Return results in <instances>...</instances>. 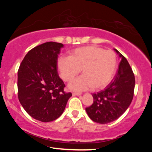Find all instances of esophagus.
I'll list each match as a JSON object with an SVG mask.
<instances>
[{"label":"esophagus","mask_w":152,"mask_h":152,"mask_svg":"<svg viewBox=\"0 0 152 152\" xmlns=\"http://www.w3.org/2000/svg\"><path fill=\"white\" fill-rule=\"evenodd\" d=\"M82 94V93H80V92H73L72 93V95L73 96H75V95H80Z\"/></svg>","instance_id":"obj_1"}]
</instances>
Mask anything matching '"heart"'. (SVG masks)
<instances>
[{
    "label": "heart",
    "instance_id": "obj_1",
    "mask_svg": "<svg viewBox=\"0 0 152 152\" xmlns=\"http://www.w3.org/2000/svg\"><path fill=\"white\" fill-rule=\"evenodd\" d=\"M57 65L64 82L72 80L82 69L83 75L69 84L71 89L84 91L93 88L98 90L104 88L114 78L117 57L112 50L89 46L72 51L70 57H59Z\"/></svg>",
    "mask_w": 152,
    "mask_h": 152
}]
</instances>
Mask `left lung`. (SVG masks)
<instances>
[{"label":"left lung","instance_id":"1","mask_svg":"<svg viewBox=\"0 0 152 152\" xmlns=\"http://www.w3.org/2000/svg\"><path fill=\"white\" fill-rule=\"evenodd\" d=\"M121 57L114 78L100 92L93 93V104L86 108L93 121L106 124L118 119L128 108L133 99L135 78L127 59L115 49Z\"/></svg>","mask_w":152,"mask_h":152}]
</instances>
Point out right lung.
Instances as JSON below:
<instances>
[{
  "label": "right lung",
  "mask_w": 152,
  "mask_h": 152,
  "mask_svg": "<svg viewBox=\"0 0 152 152\" xmlns=\"http://www.w3.org/2000/svg\"><path fill=\"white\" fill-rule=\"evenodd\" d=\"M61 43L48 42L31 50L18 72V99L32 118L42 122L56 120L63 114L70 92L57 70Z\"/></svg>",
  "instance_id": "1"
}]
</instances>
